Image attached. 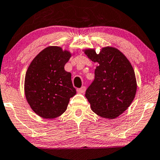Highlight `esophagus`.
Instances as JSON below:
<instances>
[{"instance_id": "esophagus-1", "label": "esophagus", "mask_w": 160, "mask_h": 160, "mask_svg": "<svg viewBox=\"0 0 160 160\" xmlns=\"http://www.w3.org/2000/svg\"><path fill=\"white\" fill-rule=\"evenodd\" d=\"M85 91H86V87L85 86H82L80 88H78V89H77V92H78L79 94H83Z\"/></svg>"}]
</instances>
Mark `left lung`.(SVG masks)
Wrapping results in <instances>:
<instances>
[{"mask_svg": "<svg viewBox=\"0 0 160 160\" xmlns=\"http://www.w3.org/2000/svg\"><path fill=\"white\" fill-rule=\"evenodd\" d=\"M92 61L98 62L94 80L87 88L86 98L95 114L102 118L115 119L127 110L137 88L134 68L125 54L117 48L83 49Z\"/></svg>", "mask_w": 160, "mask_h": 160, "instance_id": "8db88e82", "label": "left lung"}]
</instances>
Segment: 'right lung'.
Segmentation results:
<instances>
[{
  "label": "right lung",
  "instance_id": "obj_1",
  "mask_svg": "<svg viewBox=\"0 0 160 160\" xmlns=\"http://www.w3.org/2000/svg\"><path fill=\"white\" fill-rule=\"evenodd\" d=\"M60 46H50L32 60L26 71L24 92L34 112L44 119L60 117L76 94L72 74L64 69L74 55Z\"/></svg>",
  "mask_w": 160,
  "mask_h": 160
}]
</instances>
